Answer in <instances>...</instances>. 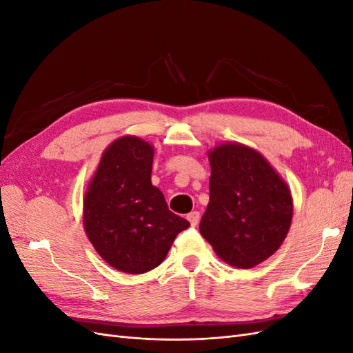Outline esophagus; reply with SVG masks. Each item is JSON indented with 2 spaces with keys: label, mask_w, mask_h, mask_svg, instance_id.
I'll return each instance as SVG.
<instances>
[{
  "label": "esophagus",
  "mask_w": 353,
  "mask_h": 353,
  "mask_svg": "<svg viewBox=\"0 0 353 353\" xmlns=\"http://www.w3.org/2000/svg\"><path fill=\"white\" fill-rule=\"evenodd\" d=\"M187 219L190 221L191 225L196 227L197 223H199V221H200V213H199V212H196V210H194V212H190L188 215H187Z\"/></svg>",
  "instance_id": "34e87169"
}]
</instances>
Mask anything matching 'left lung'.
I'll return each mask as SVG.
<instances>
[{
  "label": "left lung",
  "mask_w": 353,
  "mask_h": 353,
  "mask_svg": "<svg viewBox=\"0 0 353 353\" xmlns=\"http://www.w3.org/2000/svg\"><path fill=\"white\" fill-rule=\"evenodd\" d=\"M209 205L200 232L222 261L253 268L283 244L293 216L290 190L262 154L222 144L209 154Z\"/></svg>",
  "instance_id": "left-lung-1"
}]
</instances>
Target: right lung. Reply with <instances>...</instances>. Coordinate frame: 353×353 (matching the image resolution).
<instances>
[{
	"label": "right lung",
	"instance_id": "right-lung-1",
	"mask_svg": "<svg viewBox=\"0 0 353 353\" xmlns=\"http://www.w3.org/2000/svg\"><path fill=\"white\" fill-rule=\"evenodd\" d=\"M153 147L122 137L108 147L83 200V225L113 268L144 274L163 262L190 222L175 215L152 184Z\"/></svg>",
	"mask_w": 353,
	"mask_h": 353
}]
</instances>
